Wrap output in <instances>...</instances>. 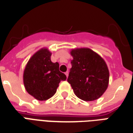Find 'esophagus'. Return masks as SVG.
I'll return each mask as SVG.
<instances>
[{
	"label": "esophagus",
	"instance_id": "1",
	"mask_svg": "<svg viewBox=\"0 0 133 133\" xmlns=\"http://www.w3.org/2000/svg\"><path fill=\"white\" fill-rule=\"evenodd\" d=\"M68 74H69V72H68V71H67V72H65V75H66L67 78H68Z\"/></svg>",
	"mask_w": 133,
	"mask_h": 133
}]
</instances>
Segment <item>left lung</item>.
I'll use <instances>...</instances> for the list:
<instances>
[{
	"mask_svg": "<svg viewBox=\"0 0 133 133\" xmlns=\"http://www.w3.org/2000/svg\"><path fill=\"white\" fill-rule=\"evenodd\" d=\"M73 59L68 82L74 94L83 101L98 99L105 92L109 73L105 61L89 48H77L70 52Z\"/></svg>",
	"mask_w": 133,
	"mask_h": 133,
	"instance_id": "8db88e82",
	"label": "left lung"
}]
</instances>
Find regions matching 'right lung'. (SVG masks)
Returning a JSON list of instances; mask_svg holds the SVG:
<instances>
[{
	"mask_svg": "<svg viewBox=\"0 0 133 133\" xmlns=\"http://www.w3.org/2000/svg\"><path fill=\"white\" fill-rule=\"evenodd\" d=\"M51 53L42 48L28 61L24 71V84L29 94L39 101H45L56 93L66 76L59 70V63L51 61Z\"/></svg>",
	"mask_w": 133,
	"mask_h": 133,
	"instance_id": "add662e5",
	"label": "right lung"
}]
</instances>
